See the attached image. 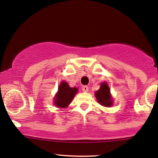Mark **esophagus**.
Listing matches in <instances>:
<instances>
[{
	"label": "esophagus",
	"mask_w": 158,
	"mask_h": 158,
	"mask_svg": "<svg viewBox=\"0 0 158 158\" xmlns=\"http://www.w3.org/2000/svg\"><path fill=\"white\" fill-rule=\"evenodd\" d=\"M82 91L83 92H88L89 91V87L87 85H83L82 87Z\"/></svg>",
	"instance_id": "esophagus-1"
}]
</instances>
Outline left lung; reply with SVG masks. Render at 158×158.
<instances>
[{
	"label": "left lung",
	"instance_id": "1",
	"mask_svg": "<svg viewBox=\"0 0 158 158\" xmlns=\"http://www.w3.org/2000/svg\"><path fill=\"white\" fill-rule=\"evenodd\" d=\"M95 96L102 106L106 107L112 106L113 102L110 94V89L106 83H102L101 84L100 89L95 93Z\"/></svg>",
	"mask_w": 158,
	"mask_h": 158
}]
</instances>
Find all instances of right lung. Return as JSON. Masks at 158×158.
I'll return each instance as SVG.
<instances>
[{
  "instance_id": "right-lung-1",
  "label": "right lung",
  "mask_w": 158,
  "mask_h": 158,
  "mask_svg": "<svg viewBox=\"0 0 158 158\" xmlns=\"http://www.w3.org/2000/svg\"><path fill=\"white\" fill-rule=\"evenodd\" d=\"M77 92V88H71L67 82L63 81L59 85L58 94L54 100L55 105L59 108H66L70 104Z\"/></svg>"
}]
</instances>
